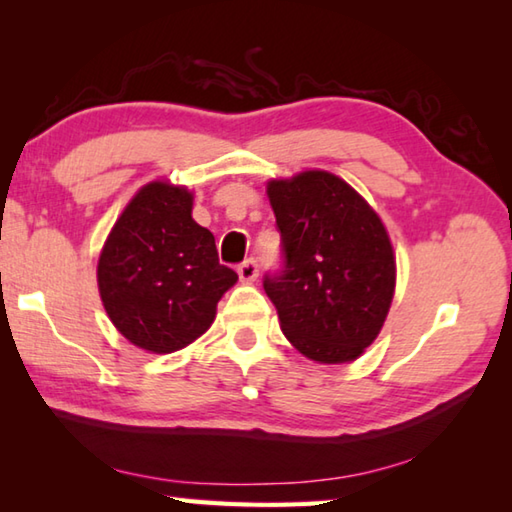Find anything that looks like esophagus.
<instances>
[{"mask_svg": "<svg viewBox=\"0 0 512 512\" xmlns=\"http://www.w3.org/2000/svg\"><path fill=\"white\" fill-rule=\"evenodd\" d=\"M237 273L241 277V282H255L257 280V273H259V266L255 259H246V262H241Z\"/></svg>", "mask_w": 512, "mask_h": 512, "instance_id": "esophagus-1", "label": "esophagus"}]
</instances>
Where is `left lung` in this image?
<instances>
[{"label": "left lung", "instance_id": "1", "mask_svg": "<svg viewBox=\"0 0 512 512\" xmlns=\"http://www.w3.org/2000/svg\"><path fill=\"white\" fill-rule=\"evenodd\" d=\"M282 271L264 275L280 327L318 363L361 357L395 293V255L377 212L339 176L302 171L266 187Z\"/></svg>", "mask_w": 512, "mask_h": 512}]
</instances>
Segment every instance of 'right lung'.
Listing matches in <instances>:
<instances>
[{
  "label": "right lung",
  "instance_id": "obj_1",
  "mask_svg": "<svg viewBox=\"0 0 512 512\" xmlns=\"http://www.w3.org/2000/svg\"><path fill=\"white\" fill-rule=\"evenodd\" d=\"M194 196L144 185L112 225L97 280L108 316L137 348L167 354L207 332L216 302L237 282L219 264L214 235L192 219Z\"/></svg>",
  "mask_w": 512,
  "mask_h": 512
}]
</instances>
